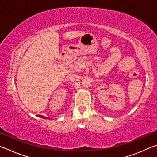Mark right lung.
I'll return each instance as SVG.
<instances>
[{"label":"right lung","instance_id":"add662e5","mask_svg":"<svg viewBox=\"0 0 157 157\" xmlns=\"http://www.w3.org/2000/svg\"><path fill=\"white\" fill-rule=\"evenodd\" d=\"M39 117H40V118H44V119H48V118H46V117L45 116H41V115H38Z\"/></svg>","mask_w":157,"mask_h":157}]
</instances>
